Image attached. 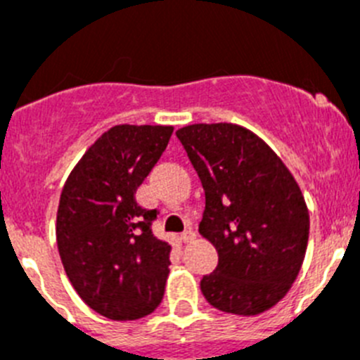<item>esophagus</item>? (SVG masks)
Segmentation results:
<instances>
[{
	"label": "esophagus",
	"instance_id": "esophagus-1",
	"mask_svg": "<svg viewBox=\"0 0 360 360\" xmlns=\"http://www.w3.org/2000/svg\"><path fill=\"white\" fill-rule=\"evenodd\" d=\"M196 238V232L193 229H187L186 232H182V241L184 243H191V241Z\"/></svg>",
	"mask_w": 360,
	"mask_h": 360
}]
</instances>
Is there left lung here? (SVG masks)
Instances as JSON below:
<instances>
[{"instance_id":"left-lung-1","label":"left lung","mask_w":360,"mask_h":360,"mask_svg":"<svg viewBox=\"0 0 360 360\" xmlns=\"http://www.w3.org/2000/svg\"><path fill=\"white\" fill-rule=\"evenodd\" d=\"M176 136L205 191L198 231L218 250L202 294L229 314L269 310L307 252L310 219L297 182L259 136L236 124H193Z\"/></svg>"}]
</instances>
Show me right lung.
I'll return each mask as SVG.
<instances>
[{
    "label": "right lung",
    "instance_id": "right-lung-1",
    "mask_svg": "<svg viewBox=\"0 0 360 360\" xmlns=\"http://www.w3.org/2000/svg\"><path fill=\"white\" fill-rule=\"evenodd\" d=\"M171 135V126H113L63 187L56 229L63 266L82 301L108 319H141L164 297L171 247L151 231L158 211L141 207L135 193Z\"/></svg>",
    "mask_w": 360,
    "mask_h": 360
}]
</instances>
